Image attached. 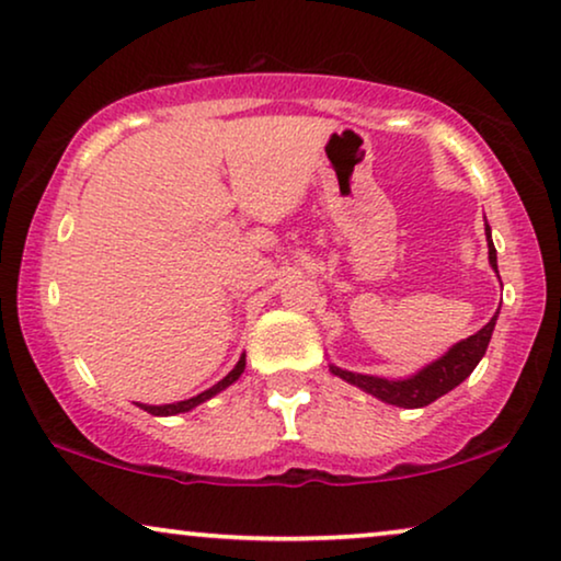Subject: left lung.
Listing matches in <instances>:
<instances>
[{
  "instance_id": "8db88e82",
  "label": "left lung",
  "mask_w": 561,
  "mask_h": 561,
  "mask_svg": "<svg viewBox=\"0 0 561 561\" xmlns=\"http://www.w3.org/2000/svg\"><path fill=\"white\" fill-rule=\"evenodd\" d=\"M484 236H488L490 266H492V272L497 274V251H495V243H492V230L488 226V220H484ZM497 312L490 318V323L480 328L474 335L454 343V346L446 351L444 356H438L436 362L425 364L423 369H417L415 375H410L405 379H385V377L358 375V371L341 369V367H335V364H328V369H331V375L341 377L343 382L358 387V390H364L367 394H371V398L387 402V405H398V408H408V410L425 408V405H431L433 400L442 398V394L451 392L454 387H459L469 375H472L477 364L482 362L484 351H488L492 331H495Z\"/></svg>"
}]
</instances>
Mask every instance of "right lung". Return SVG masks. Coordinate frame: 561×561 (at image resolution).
Listing matches in <instances>:
<instances>
[{
	"label": "right lung",
	"instance_id": "add662e5",
	"mask_svg": "<svg viewBox=\"0 0 561 561\" xmlns=\"http://www.w3.org/2000/svg\"><path fill=\"white\" fill-rule=\"evenodd\" d=\"M243 369H245V354H241V358H238L236 367L230 369L228 375L222 377L218 385H213L210 390H205V392L194 394V398H190V400L169 402V405H144V402H138V408H140V410H146V413H151V415H161V417H167V415H179V413H190V410H194L197 405H203V402H207L210 398H215V394H218V392L226 390V387L233 385L236 379L243 375Z\"/></svg>",
	"mask_w": 561,
	"mask_h": 561
}]
</instances>
